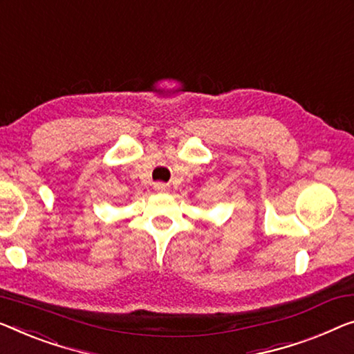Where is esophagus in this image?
I'll use <instances>...</instances> for the list:
<instances>
[{
    "label": "esophagus",
    "instance_id": "obj_1",
    "mask_svg": "<svg viewBox=\"0 0 354 354\" xmlns=\"http://www.w3.org/2000/svg\"><path fill=\"white\" fill-rule=\"evenodd\" d=\"M154 189L157 192H168V189H170V186L165 183H154Z\"/></svg>",
    "mask_w": 354,
    "mask_h": 354
}]
</instances>
